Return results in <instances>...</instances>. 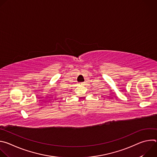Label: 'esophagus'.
I'll return each mask as SVG.
<instances>
[{"label":"esophagus","mask_w":157,"mask_h":157,"mask_svg":"<svg viewBox=\"0 0 157 157\" xmlns=\"http://www.w3.org/2000/svg\"><path fill=\"white\" fill-rule=\"evenodd\" d=\"M85 83V82H81V84H84Z\"/></svg>","instance_id":"1"}]
</instances>
